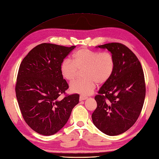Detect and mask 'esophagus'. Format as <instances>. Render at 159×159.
I'll list each match as a JSON object with an SVG mask.
<instances>
[{
  "mask_svg": "<svg viewBox=\"0 0 159 159\" xmlns=\"http://www.w3.org/2000/svg\"><path fill=\"white\" fill-rule=\"evenodd\" d=\"M86 99H87V97L83 96H80V101L85 100H86Z\"/></svg>",
  "mask_w": 159,
  "mask_h": 159,
  "instance_id": "34e87169",
  "label": "esophagus"
}]
</instances>
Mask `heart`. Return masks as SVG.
<instances>
[{"mask_svg": "<svg viewBox=\"0 0 159 159\" xmlns=\"http://www.w3.org/2000/svg\"><path fill=\"white\" fill-rule=\"evenodd\" d=\"M72 61L65 59L60 66L63 78L68 81H74L78 75L79 71L83 70L84 78L77 80L70 85L72 92L83 96L92 94L97 83L105 84L108 81L114 70L115 61L110 52H100L88 48L76 51L72 55Z\"/></svg>", "mask_w": 159, "mask_h": 159, "instance_id": "b5f03b06", "label": "heart"}]
</instances>
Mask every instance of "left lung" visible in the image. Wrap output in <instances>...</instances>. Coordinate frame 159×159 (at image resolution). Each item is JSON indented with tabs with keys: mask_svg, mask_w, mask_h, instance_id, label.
<instances>
[{
	"mask_svg": "<svg viewBox=\"0 0 159 159\" xmlns=\"http://www.w3.org/2000/svg\"><path fill=\"white\" fill-rule=\"evenodd\" d=\"M96 48L110 51L115 67L95 96L97 108L92 121L103 133L116 136L130 128L139 117L146 94L144 72L135 54L124 45L111 43Z\"/></svg>",
	"mask_w": 159,
	"mask_h": 159,
	"instance_id": "left-lung-1",
	"label": "left lung"
}]
</instances>
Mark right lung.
I'll return each instance as SVG.
<instances>
[{
    "instance_id": "1",
    "label": "right lung",
    "mask_w": 159,
    "mask_h": 159,
    "mask_svg": "<svg viewBox=\"0 0 159 159\" xmlns=\"http://www.w3.org/2000/svg\"><path fill=\"white\" fill-rule=\"evenodd\" d=\"M75 46L41 43L21 62L15 86L16 96L25 121L39 134L50 136L60 130L79 103V94L59 97L69 88L60 66Z\"/></svg>"
}]
</instances>
